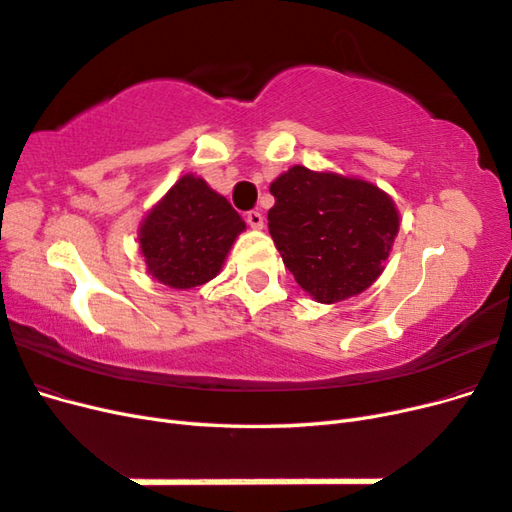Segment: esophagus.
Segmentation results:
<instances>
[{"label": "esophagus", "instance_id": "esophagus-1", "mask_svg": "<svg viewBox=\"0 0 512 512\" xmlns=\"http://www.w3.org/2000/svg\"><path fill=\"white\" fill-rule=\"evenodd\" d=\"M245 220H247V224H250V228H256V230L265 226V218H262L260 211H250L245 215Z\"/></svg>", "mask_w": 512, "mask_h": 512}]
</instances>
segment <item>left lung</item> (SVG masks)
<instances>
[{
	"instance_id": "left-lung-1",
	"label": "left lung",
	"mask_w": 512,
	"mask_h": 512,
	"mask_svg": "<svg viewBox=\"0 0 512 512\" xmlns=\"http://www.w3.org/2000/svg\"><path fill=\"white\" fill-rule=\"evenodd\" d=\"M269 232L297 284L318 303L361 294L384 271L399 230L378 185L292 166L271 183Z\"/></svg>"
}]
</instances>
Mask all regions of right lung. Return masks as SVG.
<instances>
[{"label": "right lung", "mask_w": 512, "mask_h": 512, "mask_svg": "<svg viewBox=\"0 0 512 512\" xmlns=\"http://www.w3.org/2000/svg\"><path fill=\"white\" fill-rule=\"evenodd\" d=\"M245 230L241 215L205 179L183 175L138 230L147 271L170 288L203 286L220 273Z\"/></svg>", "instance_id": "right-lung-1"}]
</instances>
